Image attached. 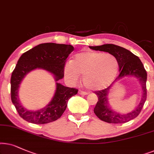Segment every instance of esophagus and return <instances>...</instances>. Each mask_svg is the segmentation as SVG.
I'll use <instances>...</instances> for the list:
<instances>
[{
	"label": "esophagus",
	"instance_id": "esophagus-1",
	"mask_svg": "<svg viewBox=\"0 0 154 154\" xmlns=\"http://www.w3.org/2000/svg\"><path fill=\"white\" fill-rule=\"evenodd\" d=\"M79 94H81V95H87V94H88V93H87V91H82V90H79Z\"/></svg>",
	"mask_w": 154,
	"mask_h": 154
}]
</instances>
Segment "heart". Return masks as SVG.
<instances>
[{"label":"heart","instance_id":"obj_1","mask_svg":"<svg viewBox=\"0 0 154 154\" xmlns=\"http://www.w3.org/2000/svg\"><path fill=\"white\" fill-rule=\"evenodd\" d=\"M118 61L109 53L82 51L75 55L72 61L65 65V76L71 82H77L83 76L84 85L88 89L106 88L114 80L118 71Z\"/></svg>","mask_w":154,"mask_h":154}]
</instances>
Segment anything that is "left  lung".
<instances>
[{
    "mask_svg": "<svg viewBox=\"0 0 154 154\" xmlns=\"http://www.w3.org/2000/svg\"><path fill=\"white\" fill-rule=\"evenodd\" d=\"M89 48L95 51H105L114 56L118 61L119 70L120 71V75L116 77L110 86L103 90L94 91L98 96V101L94 109V113L100 120L108 123L113 124L125 123L137 118L141 112L147 97V73L140 59L128 49L114 44H110L98 46H89ZM127 75H135L140 79L143 87V94L142 101L136 109L130 114L122 115L112 111L109 107L107 96L112 84Z\"/></svg>",
    "mask_w": 154,
    "mask_h": 154,
    "instance_id": "obj_1",
    "label": "left lung"
}]
</instances>
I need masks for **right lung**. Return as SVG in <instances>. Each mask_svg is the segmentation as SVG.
<instances>
[{
	"mask_svg": "<svg viewBox=\"0 0 154 154\" xmlns=\"http://www.w3.org/2000/svg\"><path fill=\"white\" fill-rule=\"evenodd\" d=\"M71 45L45 43L24 53L17 61L12 73L11 100L18 114L24 120L34 124H46L58 120L66 109L68 100L77 94L78 89L66 87L57 83L52 101L42 109L30 111L23 108L18 99L20 84L26 74L36 68H42L54 75L58 81L64 77L65 65L67 57L72 52Z\"/></svg>",
	"mask_w": 154,
	"mask_h": 154,
	"instance_id": "1",
	"label": "right lung"
}]
</instances>
